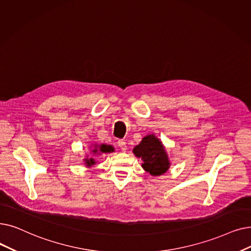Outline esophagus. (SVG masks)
Wrapping results in <instances>:
<instances>
[{
	"mask_svg": "<svg viewBox=\"0 0 251 251\" xmlns=\"http://www.w3.org/2000/svg\"><path fill=\"white\" fill-rule=\"evenodd\" d=\"M118 146H119V148L121 149L123 151H125L127 150V146H126V143H125L124 140H122V139L118 140Z\"/></svg>",
	"mask_w": 251,
	"mask_h": 251,
	"instance_id": "esophagus-1",
	"label": "esophagus"
}]
</instances>
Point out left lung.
<instances>
[{
    "label": "left lung",
    "mask_w": 251,
    "mask_h": 251,
    "mask_svg": "<svg viewBox=\"0 0 251 251\" xmlns=\"http://www.w3.org/2000/svg\"><path fill=\"white\" fill-rule=\"evenodd\" d=\"M133 154L143 160L141 166L152 176H162L170 167L165 147L155 134L145 136L140 144L133 149Z\"/></svg>",
    "instance_id": "left-lung-1"
}]
</instances>
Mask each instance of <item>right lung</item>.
<instances>
[{
	"instance_id": "add662e5",
	"label": "right lung",
	"mask_w": 251,
	"mask_h": 251,
	"mask_svg": "<svg viewBox=\"0 0 251 251\" xmlns=\"http://www.w3.org/2000/svg\"><path fill=\"white\" fill-rule=\"evenodd\" d=\"M114 151H115V149L110 145H104V144L96 145L95 144L94 149L91 151V152L94 155H100V154H102V152H112ZM84 162H85V164H86L87 167H91L92 165H94L96 163L94 158H86V159H84Z\"/></svg>"
}]
</instances>
